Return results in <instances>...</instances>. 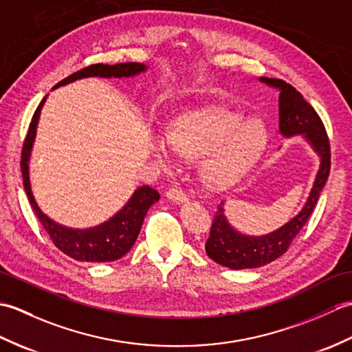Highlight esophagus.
<instances>
[{"label": "esophagus", "mask_w": 352, "mask_h": 352, "mask_svg": "<svg viewBox=\"0 0 352 352\" xmlns=\"http://www.w3.org/2000/svg\"><path fill=\"white\" fill-rule=\"evenodd\" d=\"M166 197L169 201H172V203H178V204L188 201V195H186L184 190L180 188H175V186L166 192Z\"/></svg>", "instance_id": "1"}]
</instances>
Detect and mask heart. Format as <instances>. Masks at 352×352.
Returning a JSON list of instances; mask_svg holds the SVG:
<instances>
[{
    "instance_id": "obj_1",
    "label": "heart",
    "mask_w": 352,
    "mask_h": 352,
    "mask_svg": "<svg viewBox=\"0 0 352 352\" xmlns=\"http://www.w3.org/2000/svg\"><path fill=\"white\" fill-rule=\"evenodd\" d=\"M266 146L263 126L226 110H203L177 118L168 139L154 136L151 151L169 159L170 151L188 159H203L201 175L214 189L239 183L260 159Z\"/></svg>"
}]
</instances>
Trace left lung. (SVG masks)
I'll use <instances>...</instances> for the list:
<instances>
[{"mask_svg": "<svg viewBox=\"0 0 352 352\" xmlns=\"http://www.w3.org/2000/svg\"><path fill=\"white\" fill-rule=\"evenodd\" d=\"M260 81L278 89L280 92V133L284 138L302 134L320 157V166L302 210L295 218H292L286 226L269 234L254 237L239 233L230 226L226 214H223V203H221L222 206H218V212H216L210 227V236L206 242V252L216 263L230 269L265 266L283 256L289 250L292 241L302 230L305 222L309 221L331 168L330 140H328L322 119L319 118L316 110L304 100V96L294 86H290L286 81L267 77H260Z\"/></svg>", "mask_w": 352, "mask_h": 352, "instance_id": "obj_1", "label": "left lung"}]
</instances>
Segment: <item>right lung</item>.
<instances>
[{
  "label": "right lung",
  "instance_id": "add662e5",
  "mask_svg": "<svg viewBox=\"0 0 352 352\" xmlns=\"http://www.w3.org/2000/svg\"><path fill=\"white\" fill-rule=\"evenodd\" d=\"M144 71H146L145 65L134 62L116 65L96 63L74 72L72 76L58 81L54 89L86 77L122 78L134 77ZM45 100L47 98H43L41 101V104L34 111L21 151L22 180H24V189L28 197L30 206H32L34 214L42 223L45 231L50 234L52 243L68 257L77 261H94V263L95 261L96 263H101V261H115L118 258H121L131 250V246L136 242L148 208L160 199L159 192L149 188V186H140L139 189L134 190L131 198L129 199V203H126L115 216H111L109 221L92 228L76 230L63 227L60 223H57L51 218H48L36 203L28 177V160L30 154H32L37 122H39L41 109Z\"/></svg>",
  "mask_w": 352,
  "mask_h": 352
}]
</instances>
